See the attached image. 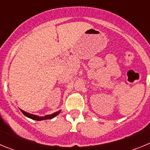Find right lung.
Here are the masks:
<instances>
[{
    "mask_svg": "<svg viewBox=\"0 0 150 150\" xmlns=\"http://www.w3.org/2000/svg\"><path fill=\"white\" fill-rule=\"evenodd\" d=\"M20 110H21V112H22V113H23V114L25 115V116L30 118V119H32V120H37V121H41V120H51V119L54 118L55 116H58V115L59 114V112H60V110H59V111H58V112H54L53 114L46 115V116H43V117H39V116H37L36 115L28 113V112L22 110H21V109H20Z\"/></svg>",
    "mask_w": 150,
    "mask_h": 150,
    "instance_id": "right-lung-1",
    "label": "right lung"
}]
</instances>
